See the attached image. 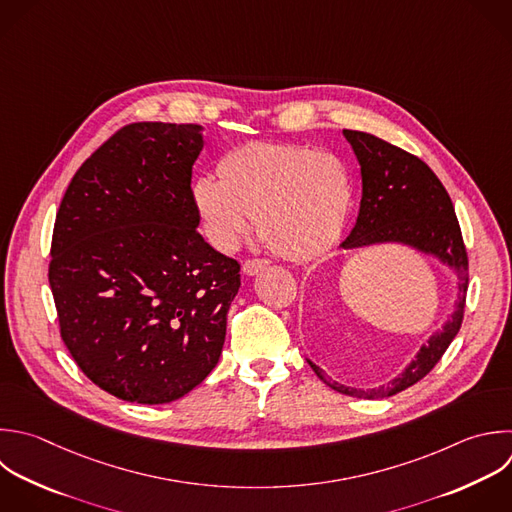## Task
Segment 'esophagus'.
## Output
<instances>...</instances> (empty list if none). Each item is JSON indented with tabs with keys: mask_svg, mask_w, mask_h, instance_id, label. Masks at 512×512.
<instances>
[{
	"mask_svg": "<svg viewBox=\"0 0 512 512\" xmlns=\"http://www.w3.org/2000/svg\"><path fill=\"white\" fill-rule=\"evenodd\" d=\"M268 264H270V260H266V258H250V260L244 262L242 270H244L248 276H254V274H258L260 270H264Z\"/></svg>",
	"mask_w": 512,
	"mask_h": 512,
	"instance_id": "34e87169",
	"label": "esophagus"
}]
</instances>
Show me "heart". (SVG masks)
I'll use <instances>...</instances> for the list:
<instances>
[{"label": "heart", "instance_id": "b5f03b06", "mask_svg": "<svg viewBox=\"0 0 512 512\" xmlns=\"http://www.w3.org/2000/svg\"><path fill=\"white\" fill-rule=\"evenodd\" d=\"M218 180L200 178L192 202L208 242L232 252L250 230L252 214L262 240L290 260L328 252L346 226L352 180L346 164L300 144L248 142L216 164Z\"/></svg>", "mask_w": 512, "mask_h": 512}]
</instances>
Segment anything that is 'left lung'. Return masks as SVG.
Masks as SVG:
<instances>
[{
    "mask_svg": "<svg viewBox=\"0 0 512 512\" xmlns=\"http://www.w3.org/2000/svg\"><path fill=\"white\" fill-rule=\"evenodd\" d=\"M362 174V200L356 224L342 248H366L396 242L438 258L456 272V304L442 330L420 346L416 358L386 386L360 390L330 382L308 360L316 376L330 388L356 398H386L422 380L442 358L460 330L468 288V256L452 200L436 174L416 156L366 132L344 130Z\"/></svg>",
    "mask_w": 512,
    "mask_h": 512,
    "instance_id": "1",
    "label": "left lung"
}]
</instances>
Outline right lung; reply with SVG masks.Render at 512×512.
Returning a JSON list of instances; mask_svg holds the SVG:
<instances>
[{
    "label": "right lung",
    "instance_id": "right-lung-1",
    "mask_svg": "<svg viewBox=\"0 0 512 512\" xmlns=\"http://www.w3.org/2000/svg\"><path fill=\"white\" fill-rule=\"evenodd\" d=\"M202 126L136 122L76 172L60 204L50 286L60 334L102 390L166 404L218 364L240 264L196 230Z\"/></svg>",
    "mask_w": 512,
    "mask_h": 512
}]
</instances>
